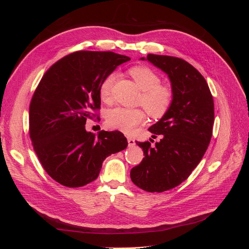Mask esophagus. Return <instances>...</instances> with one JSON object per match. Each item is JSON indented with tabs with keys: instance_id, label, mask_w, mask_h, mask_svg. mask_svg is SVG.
<instances>
[{
	"instance_id": "34e87169",
	"label": "esophagus",
	"mask_w": 249,
	"mask_h": 249,
	"mask_svg": "<svg viewBox=\"0 0 249 249\" xmlns=\"http://www.w3.org/2000/svg\"><path fill=\"white\" fill-rule=\"evenodd\" d=\"M127 144H129V146L135 145V140L131 137H127Z\"/></svg>"
}]
</instances>
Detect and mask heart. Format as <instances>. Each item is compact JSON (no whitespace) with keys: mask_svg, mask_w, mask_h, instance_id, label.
Returning a JSON list of instances; mask_svg holds the SVG:
<instances>
[{"mask_svg":"<svg viewBox=\"0 0 249 249\" xmlns=\"http://www.w3.org/2000/svg\"><path fill=\"white\" fill-rule=\"evenodd\" d=\"M129 72L142 91L138 104L144 108L152 118L163 117L171 107L173 101L172 90L168 86L162 85L159 74L147 66L132 67ZM115 77L116 74L112 72L102 81L99 89L102 101H110ZM106 120L111 129L130 134L139 124L144 123L145 114L141 109L117 107L108 112Z\"/></svg>","mask_w":249,"mask_h":249,"instance_id":"1","label":"heart"}]
</instances>
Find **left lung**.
<instances>
[{
	"instance_id": "1",
	"label": "left lung",
	"mask_w": 249,
	"mask_h": 249,
	"mask_svg": "<svg viewBox=\"0 0 249 249\" xmlns=\"http://www.w3.org/2000/svg\"><path fill=\"white\" fill-rule=\"evenodd\" d=\"M145 60V58H141ZM146 60L168 74L173 101L149 127L160 142H136L144 158L131 169L132 182L147 192H163L183 183L197 166L213 133L214 102L201 73L185 60L148 54Z\"/></svg>"
}]
</instances>
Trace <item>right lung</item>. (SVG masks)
<instances>
[{
	"label": "right lung",
	"mask_w": 249,
	"mask_h": 249,
	"mask_svg": "<svg viewBox=\"0 0 249 249\" xmlns=\"http://www.w3.org/2000/svg\"><path fill=\"white\" fill-rule=\"evenodd\" d=\"M129 60L113 52L79 51L43 74L30 103L29 133L43 169L57 183L78 188L93 182L104 160L127 146L123 133L95 136L85 124L101 109L102 81Z\"/></svg>",
	"instance_id": "add662e5"
}]
</instances>
